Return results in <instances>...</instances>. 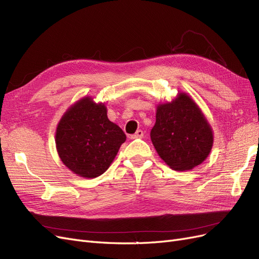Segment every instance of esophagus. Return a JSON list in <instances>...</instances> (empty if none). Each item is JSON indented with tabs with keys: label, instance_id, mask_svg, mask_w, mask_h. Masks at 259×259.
Returning a JSON list of instances; mask_svg holds the SVG:
<instances>
[{
	"label": "esophagus",
	"instance_id": "1",
	"mask_svg": "<svg viewBox=\"0 0 259 259\" xmlns=\"http://www.w3.org/2000/svg\"><path fill=\"white\" fill-rule=\"evenodd\" d=\"M144 137V132L142 130H138L134 135H132L131 138L132 139H136V138H143Z\"/></svg>",
	"mask_w": 259,
	"mask_h": 259
}]
</instances>
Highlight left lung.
<instances>
[{
	"mask_svg": "<svg viewBox=\"0 0 259 259\" xmlns=\"http://www.w3.org/2000/svg\"><path fill=\"white\" fill-rule=\"evenodd\" d=\"M150 136L160 158L174 170H189L200 165L214 144L213 128L206 116L185 92L156 105Z\"/></svg>",
	"mask_w": 259,
	"mask_h": 259,
	"instance_id": "obj_1",
	"label": "left lung"
}]
</instances>
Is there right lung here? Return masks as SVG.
Listing matches in <instances>:
<instances>
[{
  "mask_svg": "<svg viewBox=\"0 0 259 259\" xmlns=\"http://www.w3.org/2000/svg\"><path fill=\"white\" fill-rule=\"evenodd\" d=\"M126 140L120 126L108 119L105 103L84 96L62 114L55 144L61 162L73 174L95 178L111 165Z\"/></svg>",
  "mask_w": 259,
  "mask_h": 259,
  "instance_id": "obj_1",
  "label": "right lung"
}]
</instances>
